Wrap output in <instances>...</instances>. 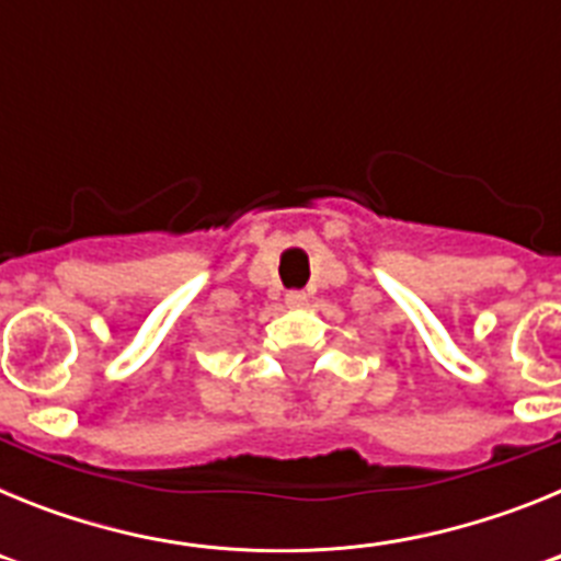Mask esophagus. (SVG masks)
I'll return each instance as SVG.
<instances>
[{"label": "esophagus", "mask_w": 561, "mask_h": 561, "mask_svg": "<svg viewBox=\"0 0 561 561\" xmlns=\"http://www.w3.org/2000/svg\"><path fill=\"white\" fill-rule=\"evenodd\" d=\"M286 306L289 309H304V306H309V295L306 291H289L286 295Z\"/></svg>", "instance_id": "obj_1"}]
</instances>
